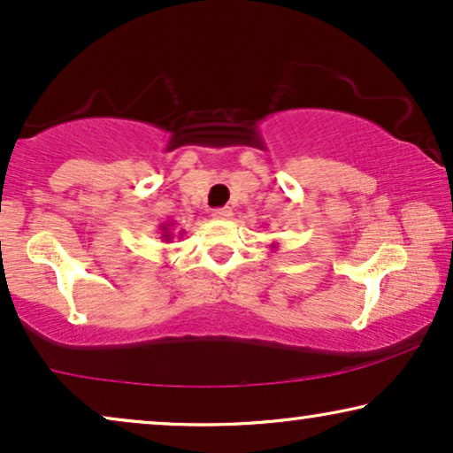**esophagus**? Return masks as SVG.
I'll use <instances>...</instances> for the list:
<instances>
[{"instance_id":"1","label":"esophagus","mask_w":453,"mask_h":453,"mask_svg":"<svg viewBox=\"0 0 453 453\" xmlns=\"http://www.w3.org/2000/svg\"><path fill=\"white\" fill-rule=\"evenodd\" d=\"M212 216L219 220H228L233 216V210L231 208H214Z\"/></svg>"}]
</instances>
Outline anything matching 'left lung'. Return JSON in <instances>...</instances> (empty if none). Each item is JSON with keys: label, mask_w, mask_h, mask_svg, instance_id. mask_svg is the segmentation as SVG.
<instances>
[{"label": "left lung", "mask_w": 453, "mask_h": 453, "mask_svg": "<svg viewBox=\"0 0 453 453\" xmlns=\"http://www.w3.org/2000/svg\"><path fill=\"white\" fill-rule=\"evenodd\" d=\"M276 247H278V243H272V250H276Z\"/></svg>", "instance_id": "1"}]
</instances>
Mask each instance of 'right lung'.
I'll return each instance as SVG.
<instances>
[{"label": "right lung", "mask_w": 453, "mask_h": 453, "mask_svg": "<svg viewBox=\"0 0 453 453\" xmlns=\"http://www.w3.org/2000/svg\"><path fill=\"white\" fill-rule=\"evenodd\" d=\"M183 231H179V234H181ZM177 231L173 228V222H166V225H160V239L165 241V243H171L173 237H175Z\"/></svg>", "instance_id": "add662e5"}]
</instances>
